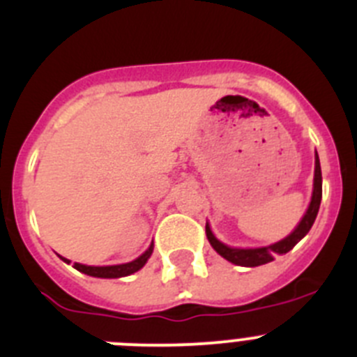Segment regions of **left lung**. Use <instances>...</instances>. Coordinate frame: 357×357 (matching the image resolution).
I'll list each match as a JSON object with an SVG mask.
<instances>
[{
	"label": "left lung",
	"mask_w": 357,
	"mask_h": 357,
	"mask_svg": "<svg viewBox=\"0 0 357 357\" xmlns=\"http://www.w3.org/2000/svg\"><path fill=\"white\" fill-rule=\"evenodd\" d=\"M322 199V172H321V162H319V155L315 151V174H314V192H312V201H310L308 209H306L305 216L298 224V227L284 238L282 241L275 243L269 246H261V248H232V246L224 245L222 241L215 238L211 232L209 224H206V236H208L209 243L213 248L216 250V254H220L224 259L236 266H245V268H255V266L268 264V262L275 261V255H284L291 252L298 241H301L308 231L314 225L315 218H317L319 206H321Z\"/></svg>",
	"instance_id": "left-lung-1"
}]
</instances>
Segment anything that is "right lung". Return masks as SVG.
I'll return each instance as SVG.
<instances>
[{"label":"right lung","instance_id":"1","mask_svg":"<svg viewBox=\"0 0 357 357\" xmlns=\"http://www.w3.org/2000/svg\"><path fill=\"white\" fill-rule=\"evenodd\" d=\"M153 254V245L146 250L144 254L141 257H137L135 261L126 262V264H118V266H86V264H79V262H73V268L77 269V271L84 273V275L89 276H96V278H121V276H128L132 273L139 271L142 266L148 262V259L151 257ZM66 264H70L68 259L61 257Z\"/></svg>","mask_w":357,"mask_h":357}]
</instances>
